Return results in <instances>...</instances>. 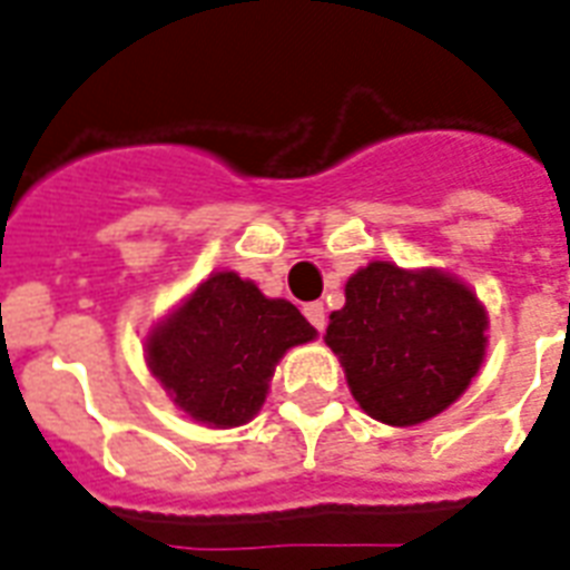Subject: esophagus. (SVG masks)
Returning <instances> with one entry per match:
<instances>
[{
    "label": "esophagus",
    "mask_w": 570,
    "mask_h": 570,
    "mask_svg": "<svg viewBox=\"0 0 570 570\" xmlns=\"http://www.w3.org/2000/svg\"><path fill=\"white\" fill-rule=\"evenodd\" d=\"M304 316H307V322L316 327L318 333L325 331V325H327L325 304H318V301H313V304H304Z\"/></svg>",
    "instance_id": "34e87169"
}]
</instances>
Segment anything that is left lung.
I'll return each instance as SVG.
<instances>
[{"mask_svg":"<svg viewBox=\"0 0 570 570\" xmlns=\"http://www.w3.org/2000/svg\"><path fill=\"white\" fill-rule=\"evenodd\" d=\"M485 304L456 275L372 261L348 277L325 342L363 413L413 428L469 390L485 360Z\"/></svg>","mask_w":570,"mask_h":570,"instance_id":"left-lung-1","label":"left lung"}]
</instances>
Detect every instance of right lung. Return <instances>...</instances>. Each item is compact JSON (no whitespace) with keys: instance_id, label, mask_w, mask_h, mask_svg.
I'll return each instance as SVG.
<instances>
[{"instance_id":"obj_1","label":"right lung","mask_w":570,"mask_h":570,"mask_svg":"<svg viewBox=\"0 0 570 570\" xmlns=\"http://www.w3.org/2000/svg\"><path fill=\"white\" fill-rule=\"evenodd\" d=\"M316 340V327L286 298L222 269L157 318L142 340L151 377L187 419L228 430L261 413L286 351Z\"/></svg>"}]
</instances>
